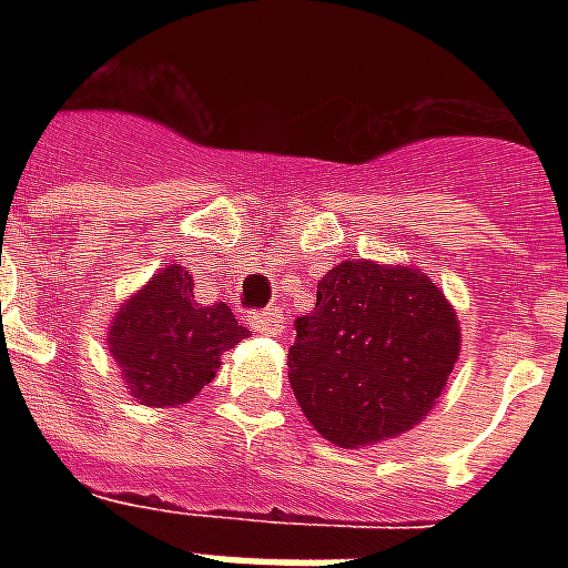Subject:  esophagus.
Listing matches in <instances>:
<instances>
[{"mask_svg": "<svg viewBox=\"0 0 568 568\" xmlns=\"http://www.w3.org/2000/svg\"><path fill=\"white\" fill-rule=\"evenodd\" d=\"M248 325L261 334H280L283 332V313L280 310H258L248 316Z\"/></svg>", "mask_w": 568, "mask_h": 568, "instance_id": "esophagus-1", "label": "esophagus"}]
</instances>
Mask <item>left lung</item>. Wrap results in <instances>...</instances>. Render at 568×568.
Instances as JSON below:
<instances>
[{
	"label": "left lung",
	"mask_w": 568,
	"mask_h": 568,
	"mask_svg": "<svg viewBox=\"0 0 568 568\" xmlns=\"http://www.w3.org/2000/svg\"><path fill=\"white\" fill-rule=\"evenodd\" d=\"M288 381L313 428L365 447L414 428L459 356V322L440 288L410 267L344 261L295 320Z\"/></svg>",
	"instance_id": "8db88e82"
}]
</instances>
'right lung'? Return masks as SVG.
Returning <instances> with one entry per match:
<instances>
[{
  "label": "right lung",
  "instance_id": "right-lung-1",
  "mask_svg": "<svg viewBox=\"0 0 568 568\" xmlns=\"http://www.w3.org/2000/svg\"><path fill=\"white\" fill-rule=\"evenodd\" d=\"M246 337L227 304L203 307L182 267L154 273L151 283L118 310L109 353L124 371L133 398L145 407L191 402L215 377L219 358Z\"/></svg>",
  "mask_w": 568,
  "mask_h": 568
}]
</instances>
